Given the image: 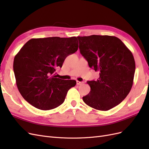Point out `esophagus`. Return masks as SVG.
<instances>
[{"mask_svg":"<svg viewBox=\"0 0 149 149\" xmlns=\"http://www.w3.org/2000/svg\"><path fill=\"white\" fill-rule=\"evenodd\" d=\"M76 84H77L78 85H81V84H83V82H82V81H76Z\"/></svg>","mask_w":149,"mask_h":149,"instance_id":"obj_1","label":"esophagus"}]
</instances>
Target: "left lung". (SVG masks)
Returning <instances> with one entry per match:
<instances>
[{"label": "left lung", "instance_id": "8db88e82", "mask_svg": "<svg viewBox=\"0 0 149 149\" xmlns=\"http://www.w3.org/2000/svg\"><path fill=\"white\" fill-rule=\"evenodd\" d=\"M80 53L89 66L100 72L96 81L87 83L91 91L83 101L94 109L107 111L128 95L133 84L136 63L132 52L114 36L77 37Z\"/></svg>", "mask_w": 149, "mask_h": 149}]
</instances>
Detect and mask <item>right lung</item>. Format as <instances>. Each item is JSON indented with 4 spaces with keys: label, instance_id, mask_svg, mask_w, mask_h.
<instances>
[{
    "label": "right lung",
    "instance_id": "right-lung-1",
    "mask_svg": "<svg viewBox=\"0 0 149 149\" xmlns=\"http://www.w3.org/2000/svg\"><path fill=\"white\" fill-rule=\"evenodd\" d=\"M78 48L75 37L29 40L13 61L16 83L22 97L41 110L55 109L63 103L68 91L76 81L57 78L55 71Z\"/></svg>",
    "mask_w": 149,
    "mask_h": 149
}]
</instances>
